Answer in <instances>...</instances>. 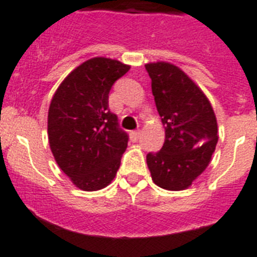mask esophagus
I'll list each match as a JSON object with an SVG mask.
<instances>
[{
	"label": "esophagus",
	"instance_id": "esophagus-1",
	"mask_svg": "<svg viewBox=\"0 0 257 257\" xmlns=\"http://www.w3.org/2000/svg\"><path fill=\"white\" fill-rule=\"evenodd\" d=\"M140 137H141V132H140V131H133V132H131V140H132L133 142L139 141Z\"/></svg>",
	"mask_w": 257,
	"mask_h": 257
}]
</instances>
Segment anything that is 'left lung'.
Segmentation results:
<instances>
[{"label": "left lung", "mask_w": 257, "mask_h": 257, "mask_svg": "<svg viewBox=\"0 0 257 257\" xmlns=\"http://www.w3.org/2000/svg\"><path fill=\"white\" fill-rule=\"evenodd\" d=\"M145 68L166 129L161 150L146 155L148 167L158 187L182 191L212 159L218 141L214 111L204 92L178 66L154 62Z\"/></svg>", "instance_id": "1"}]
</instances>
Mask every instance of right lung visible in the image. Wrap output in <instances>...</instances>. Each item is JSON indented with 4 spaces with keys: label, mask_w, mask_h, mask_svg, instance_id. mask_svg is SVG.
Segmentation results:
<instances>
[{
    "label": "right lung",
    "mask_w": 257,
    "mask_h": 257,
    "mask_svg": "<svg viewBox=\"0 0 257 257\" xmlns=\"http://www.w3.org/2000/svg\"><path fill=\"white\" fill-rule=\"evenodd\" d=\"M131 66L94 57L62 81L48 111V140L60 169L83 191H98L116 176L129 136L108 108L112 86Z\"/></svg>",
    "instance_id": "right-lung-1"
}]
</instances>
